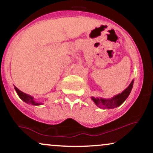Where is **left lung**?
Returning <instances> with one entry per match:
<instances>
[{
  "mask_svg": "<svg viewBox=\"0 0 153 153\" xmlns=\"http://www.w3.org/2000/svg\"><path fill=\"white\" fill-rule=\"evenodd\" d=\"M134 84V80L130 83L129 86L127 88L125 91H123L121 93L118 95H115L111 99H104L102 97H91V100L94 102V103L100 108L103 109H110V108H114L120 106L124 102L129 94L131 93Z\"/></svg>",
  "mask_w": 153,
  "mask_h": 153,
  "instance_id": "left-lung-1",
  "label": "left lung"
}]
</instances>
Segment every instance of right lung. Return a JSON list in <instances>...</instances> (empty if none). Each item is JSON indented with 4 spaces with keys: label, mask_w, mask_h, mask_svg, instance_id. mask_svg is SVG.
<instances>
[{
    "label": "right lung",
    "mask_w": 153,
    "mask_h": 153,
    "mask_svg": "<svg viewBox=\"0 0 153 153\" xmlns=\"http://www.w3.org/2000/svg\"><path fill=\"white\" fill-rule=\"evenodd\" d=\"M14 89H15L16 92L18 94L19 97L21 98V100H22L23 101L26 102V103L32 104V105H34V106H39V105H42V102H37L35 101L34 97H32L31 95H28V94H26V93H23V92L21 91L19 89H18L15 86V85H14Z\"/></svg>",
    "instance_id": "1"
}]
</instances>
